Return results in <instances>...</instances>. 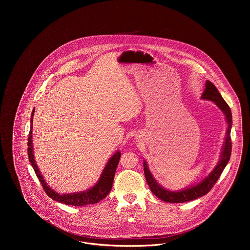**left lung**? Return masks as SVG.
I'll list each match as a JSON object with an SVG mask.
<instances>
[{
	"label": "left lung",
	"mask_w": 250,
	"mask_h": 250,
	"mask_svg": "<svg viewBox=\"0 0 250 250\" xmlns=\"http://www.w3.org/2000/svg\"><path fill=\"white\" fill-rule=\"evenodd\" d=\"M201 98L204 100L213 101L224 113L225 119L227 122V132H226V137L222 147L219 162L215 166L214 170L206 178L203 179L198 184L191 186L189 188H184L182 190L172 191V190L166 189L155 180L148 168L147 163L144 161L143 168H144V175H145L146 182L151 191L163 201H166L168 203H184V202L194 200L196 198H199L207 194L214 187V184L221 175L223 169L225 168V167L227 166L230 160L231 151H232V143H231V136H230L231 128H232V113H231L230 107L224 101V99L218 92L217 88L214 86V83H212L210 81L206 82L205 89H204V92L202 93Z\"/></svg>",
	"instance_id": "1"
}]
</instances>
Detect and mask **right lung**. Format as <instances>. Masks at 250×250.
I'll list each match as a JSON object with an SVG mask.
<instances>
[{
  "mask_svg": "<svg viewBox=\"0 0 250 250\" xmlns=\"http://www.w3.org/2000/svg\"><path fill=\"white\" fill-rule=\"evenodd\" d=\"M34 113H35V108L33 109L32 112V117H31V130L29 133L28 137V156H29V161L36 172V176L41 183L45 192L49 197L52 199L63 203L65 205H72V206H84V205H91L99 202L100 200L104 199L108 192L111 189L112 183H113V178L115 174V170L117 167V165L119 163V159L121 156V153L119 151H116L110 159L107 161V165L100 176V179L98 182L89 189L81 191V192H76V193H68V194H60L54 189H52L45 182L43 176L41 175L38 167L36 166L35 157H34V146H33V140H32V134H33V122H34Z\"/></svg>",
  "mask_w": 250,
  "mask_h": 250,
  "instance_id": "right-lung-1",
  "label": "right lung"
}]
</instances>
